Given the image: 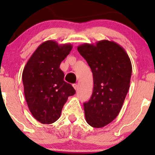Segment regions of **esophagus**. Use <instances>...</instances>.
<instances>
[{
  "mask_svg": "<svg viewBox=\"0 0 155 155\" xmlns=\"http://www.w3.org/2000/svg\"><path fill=\"white\" fill-rule=\"evenodd\" d=\"M73 87H74V88L76 90H78V87H79V86H78L77 84H73Z\"/></svg>",
  "mask_w": 155,
  "mask_h": 155,
  "instance_id": "1",
  "label": "esophagus"
}]
</instances>
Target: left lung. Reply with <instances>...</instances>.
I'll return each mask as SVG.
<instances>
[{
    "label": "left lung",
    "mask_w": 155,
    "mask_h": 155,
    "mask_svg": "<svg viewBox=\"0 0 155 155\" xmlns=\"http://www.w3.org/2000/svg\"><path fill=\"white\" fill-rule=\"evenodd\" d=\"M93 75V92L84 104L85 119L100 128L118 116L130 87L132 64L125 50L114 41L102 40L77 47Z\"/></svg>",
    "instance_id": "1"
}]
</instances>
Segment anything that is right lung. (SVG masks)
<instances>
[{
	"label": "right lung",
	"mask_w": 155,
	"mask_h": 155,
	"mask_svg": "<svg viewBox=\"0 0 155 155\" xmlns=\"http://www.w3.org/2000/svg\"><path fill=\"white\" fill-rule=\"evenodd\" d=\"M71 44L44 41L31 55L22 72L25 100L32 115L42 124H51L60 118L69 96L75 94L64 81L61 62L72 49Z\"/></svg>",
	"instance_id": "add662e5"
}]
</instances>
